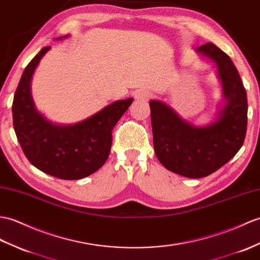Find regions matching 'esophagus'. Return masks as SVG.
Wrapping results in <instances>:
<instances>
[{
  "mask_svg": "<svg viewBox=\"0 0 260 260\" xmlns=\"http://www.w3.org/2000/svg\"><path fill=\"white\" fill-rule=\"evenodd\" d=\"M135 99L138 101H147L152 98V93L147 89H138L135 92Z\"/></svg>",
  "mask_w": 260,
  "mask_h": 260,
  "instance_id": "1",
  "label": "esophagus"
}]
</instances>
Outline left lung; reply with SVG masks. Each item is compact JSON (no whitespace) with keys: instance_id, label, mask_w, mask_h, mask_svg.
<instances>
[{"instance_id":"obj_1","label":"left lung","mask_w":260,"mask_h":260,"mask_svg":"<svg viewBox=\"0 0 260 260\" xmlns=\"http://www.w3.org/2000/svg\"><path fill=\"white\" fill-rule=\"evenodd\" d=\"M197 51L218 66L227 105L217 122L195 127L164 103L149 102L156 156L168 171L188 178L206 177L237 154L246 137L248 110L246 89L231 57L213 43Z\"/></svg>"}]
</instances>
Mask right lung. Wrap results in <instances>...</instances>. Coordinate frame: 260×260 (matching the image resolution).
Here are the masks:
<instances>
[{
    "label": "right lung",
    "mask_w": 260,
    "mask_h": 260,
    "mask_svg": "<svg viewBox=\"0 0 260 260\" xmlns=\"http://www.w3.org/2000/svg\"><path fill=\"white\" fill-rule=\"evenodd\" d=\"M50 48H42L21 76L12 104L14 131L23 153L36 168L61 179H81L105 164L111 152L114 126L133 99L113 103L75 125L51 124L35 111L29 92L36 65Z\"/></svg>",
    "instance_id": "add662e5"
}]
</instances>
